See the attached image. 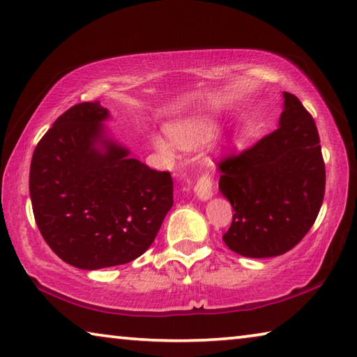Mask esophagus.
<instances>
[{
    "instance_id": "34e87169",
    "label": "esophagus",
    "mask_w": 357,
    "mask_h": 357,
    "mask_svg": "<svg viewBox=\"0 0 357 357\" xmlns=\"http://www.w3.org/2000/svg\"><path fill=\"white\" fill-rule=\"evenodd\" d=\"M193 190H195L197 197L200 198V200H208V198L213 197L214 179L211 178L209 173H202L200 176L197 178V183H195V187H193Z\"/></svg>"
}]
</instances>
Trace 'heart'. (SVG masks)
I'll use <instances>...</instances> for the list:
<instances>
[{"label":"heart","instance_id":"b5f03b06","mask_svg":"<svg viewBox=\"0 0 357 357\" xmlns=\"http://www.w3.org/2000/svg\"><path fill=\"white\" fill-rule=\"evenodd\" d=\"M211 135H213V128L204 123H184L174 126L172 129L173 143L183 149L195 148L198 144L209 140ZM157 148L167 154H170L173 151L172 144L164 140H157Z\"/></svg>","mask_w":357,"mask_h":357}]
</instances>
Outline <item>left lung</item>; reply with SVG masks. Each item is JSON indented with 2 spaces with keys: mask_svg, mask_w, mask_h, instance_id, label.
Returning a JSON list of instances; mask_svg holds the SVG:
<instances>
[{
  "mask_svg": "<svg viewBox=\"0 0 357 357\" xmlns=\"http://www.w3.org/2000/svg\"><path fill=\"white\" fill-rule=\"evenodd\" d=\"M283 98L279 128L217 162L219 189L234 211L222 238L243 257L271 258L291 250L323 204L326 170L315 119L294 94Z\"/></svg>",
  "mask_w": 357,
  "mask_h": 357,
  "instance_id": "obj_1",
  "label": "left lung"
}]
</instances>
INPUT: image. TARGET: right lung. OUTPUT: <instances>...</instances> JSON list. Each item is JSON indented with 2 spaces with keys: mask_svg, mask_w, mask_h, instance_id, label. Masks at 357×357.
<instances>
[{
  "mask_svg": "<svg viewBox=\"0 0 357 357\" xmlns=\"http://www.w3.org/2000/svg\"><path fill=\"white\" fill-rule=\"evenodd\" d=\"M107 118L99 100L70 107L40 138L29 167L42 238L63 261L88 271L143 255L173 206L170 172L107 140Z\"/></svg>",
  "mask_w": 357,
  "mask_h": 357,
  "instance_id": "right-lung-1",
  "label": "right lung"
}]
</instances>
